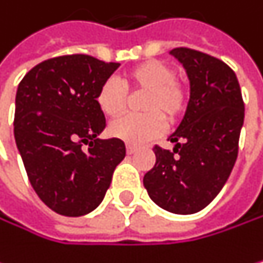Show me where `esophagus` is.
Instances as JSON below:
<instances>
[{"mask_svg": "<svg viewBox=\"0 0 263 263\" xmlns=\"http://www.w3.org/2000/svg\"><path fill=\"white\" fill-rule=\"evenodd\" d=\"M126 151H127V154H134V153L137 151V146H136V145L127 143V145H126Z\"/></svg>", "mask_w": 263, "mask_h": 263, "instance_id": "1", "label": "esophagus"}]
</instances>
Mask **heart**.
<instances>
[{
	"label": "heart",
	"instance_id": "heart-1",
	"mask_svg": "<svg viewBox=\"0 0 263 263\" xmlns=\"http://www.w3.org/2000/svg\"><path fill=\"white\" fill-rule=\"evenodd\" d=\"M123 83L133 91H145L142 109L146 114L126 115L109 126L110 136L129 143H145L165 130L168 120L178 118L187 104L184 85L175 79V70L160 61H148L126 71ZM97 104L107 117H118L126 110L127 95L122 84L110 78L97 93Z\"/></svg>",
	"mask_w": 263,
	"mask_h": 263
}]
</instances>
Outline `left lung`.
<instances>
[{"instance_id": "8db88e82", "label": "left lung", "mask_w": 263, "mask_h": 263, "mask_svg": "<svg viewBox=\"0 0 263 263\" xmlns=\"http://www.w3.org/2000/svg\"><path fill=\"white\" fill-rule=\"evenodd\" d=\"M190 81L185 115L168 137L173 151L154 146L143 176L149 198L166 212L202 211L226 184L238 153L245 104L235 73L220 59L189 48L170 51Z\"/></svg>"}]
</instances>
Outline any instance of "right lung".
<instances>
[{
	"label": "right lung",
	"mask_w": 263,
	"mask_h": 263,
	"mask_svg": "<svg viewBox=\"0 0 263 263\" xmlns=\"http://www.w3.org/2000/svg\"><path fill=\"white\" fill-rule=\"evenodd\" d=\"M118 67L85 54L61 55L35 65L18 84L15 143L32 189L59 215L95 211L126 156L120 139L98 137L106 120L97 93Z\"/></svg>",
	"instance_id": "obj_1"
}]
</instances>
